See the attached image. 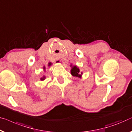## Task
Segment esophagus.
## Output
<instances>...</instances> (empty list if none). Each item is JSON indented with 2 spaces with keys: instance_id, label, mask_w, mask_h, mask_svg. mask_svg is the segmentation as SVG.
Listing matches in <instances>:
<instances>
[{
  "instance_id": "1",
  "label": "esophagus",
  "mask_w": 132,
  "mask_h": 132,
  "mask_svg": "<svg viewBox=\"0 0 132 132\" xmlns=\"http://www.w3.org/2000/svg\"><path fill=\"white\" fill-rule=\"evenodd\" d=\"M60 62H62V61H60Z\"/></svg>"
}]
</instances>
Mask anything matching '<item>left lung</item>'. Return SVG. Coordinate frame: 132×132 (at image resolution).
Wrapping results in <instances>:
<instances>
[{
    "instance_id": "8db88e82",
    "label": "left lung",
    "mask_w": 132,
    "mask_h": 132,
    "mask_svg": "<svg viewBox=\"0 0 132 132\" xmlns=\"http://www.w3.org/2000/svg\"><path fill=\"white\" fill-rule=\"evenodd\" d=\"M71 66L72 67L71 70V75L72 76H74V77L81 78V74L83 73L80 72L79 68L76 65H74V66L71 65Z\"/></svg>"
}]
</instances>
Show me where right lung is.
<instances>
[{
	"label": "right lung",
	"instance_id": "obj_1",
	"mask_svg": "<svg viewBox=\"0 0 132 132\" xmlns=\"http://www.w3.org/2000/svg\"><path fill=\"white\" fill-rule=\"evenodd\" d=\"M51 65H52V63H51V62H49V64H48V66H49H49H51ZM43 69H44V70H45V67H43ZM45 79V76H43V77L42 78H41V79H40V80H44Z\"/></svg>",
	"mask_w": 132,
	"mask_h": 132
}]
</instances>
